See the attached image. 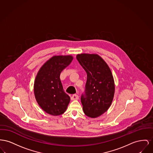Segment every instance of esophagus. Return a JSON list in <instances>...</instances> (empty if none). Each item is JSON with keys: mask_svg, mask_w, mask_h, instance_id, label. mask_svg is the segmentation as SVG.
I'll return each instance as SVG.
<instances>
[{"mask_svg": "<svg viewBox=\"0 0 153 153\" xmlns=\"http://www.w3.org/2000/svg\"><path fill=\"white\" fill-rule=\"evenodd\" d=\"M71 99L72 100H77L79 99V96L76 94H73V96L71 97Z\"/></svg>", "mask_w": 153, "mask_h": 153, "instance_id": "34e87169", "label": "esophagus"}]
</instances>
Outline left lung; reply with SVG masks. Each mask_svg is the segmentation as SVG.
<instances>
[{
	"label": "left lung",
	"instance_id": "obj_1",
	"mask_svg": "<svg viewBox=\"0 0 153 153\" xmlns=\"http://www.w3.org/2000/svg\"><path fill=\"white\" fill-rule=\"evenodd\" d=\"M87 73L85 94L81 102L85 114L96 118L108 111L114 94V82L108 65L97 54L81 53L76 56Z\"/></svg>",
	"mask_w": 153,
	"mask_h": 153
}]
</instances>
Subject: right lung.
Returning <instances> with one entry per match:
<instances>
[{
	"instance_id": "obj_1",
	"label": "right lung",
	"mask_w": 153,
	"mask_h": 153,
	"mask_svg": "<svg viewBox=\"0 0 153 153\" xmlns=\"http://www.w3.org/2000/svg\"><path fill=\"white\" fill-rule=\"evenodd\" d=\"M73 59L71 55L53 56L42 65L36 75L34 83L36 100L49 114L64 113L69 104L70 97L64 91L60 75Z\"/></svg>"
}]
</instances>
